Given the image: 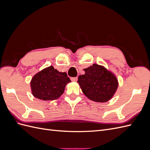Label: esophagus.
I'll return each instance as SVG.
<instances>
[{"label": "esophagus", "instance_id": "esophagus-1", "mask_svg": "<svg viewBox=\"0 0 150 150\" xmlns=\"http://www.w3.org/2000/svg\"><path fill=\"white\" fill-rule=\"evenodd\" d=\"M71 81H74V82H76L78 81V78L77 77H75V78H71Z\"/></svg>", "mask_w": 150, "mask_h": 150}]
</instances>
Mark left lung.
Wrapping results in <instances>:
<instances>
[{
	"label": "left lung",
	"instance_id": "left-lung-1",
	"mask_svg": "<svg viewBox=\"0 0 150 150\" xmlns=\"http://www.w3.org/2000/svg\"><path fill=\"white\" fill-rule=\"evenodd\" d=\"M78 83L85 96L91 100L104 103L111 99L118 86L117 78L105 67L94 64L84 69Z\"/></svg>",
	"mask_w": 150,
	"mask_h": 150
}]
</instances>
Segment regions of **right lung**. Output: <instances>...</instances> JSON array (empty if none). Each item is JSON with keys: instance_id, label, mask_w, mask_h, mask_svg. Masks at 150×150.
Wrapping results in <instances>:
<instances>
[{"instance_id": "obj_1", "label": "right lung", "mask_w": 150, "mask_h": 150, "mask_svg": "<svg viewBox=\"0 0 150 150\" xmlns=\"http://www.w3.org/2000/svg\"><path fill=\"white\" fill-rule=\"evenodd\" d=\"M70 82L66 72H59L51 66L39 72L32 78V93L39 99L55 100L63 94L66 84Z\"/></svg>"}]
</instances>
